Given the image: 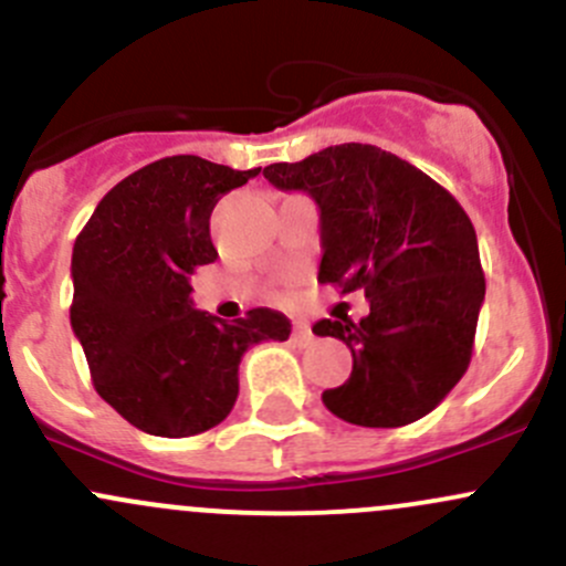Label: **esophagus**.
<instances>
[{"instance_id": "1", "label": "esophagus", "mask_w": 566, "mask_h": 566, "mask_svg": "<svg viewBox=\"0 0 566 566\" xmlns=\"http://www.w3.org/2000/svg\"><path fill=\"white\" fill-rule=\"evenodd\" d=\"M293 342L298 344V347H308V344L314 342V333L308 328V323H303V319H295L293 323Z\"/></svg>"}]
</instances>
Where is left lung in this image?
<instances>
[{
  "instance_id": "1",
  "label": "left lung",
  "mask_w": 566,
  "mask_h": 566,
  "mask_svg": "<svg viewBox=\"0 0 566 566\" xmlns=\"http://www.w3.org/2000/svg\"><path fill=\"white\" fill-rule=\"evenodd\" d=\"M263 176L317 203L319 282L368 298L360 323L319 319L312 328L353 353V374L323 392L325 407L366 428L426 418L472 360L485 298L472 219L431 176L368 143L268 165Z\"/></svg>"
}]
</instances>
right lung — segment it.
<instances>
[{
	"label": "right lung",
	"instance_id": "obj_1",
	"mask_svg": "<svg viewBox=\"0 0 566 566\" xmlns=\"http://www.w3.org/2000/svg\"><path fill=\"white\" fill-rule=\"evenodd\" d=\"M258 174L192 154L157 159L118 181L75 238L70 323L94 390L151 437L222 423L243 353L268 338L287 342L282 312L252 308L224 323L189 298L195 268L219 258L213 206Z\"/></svg>",
	"mask_w": 566,
	"mask_h": 566
}]
</instances>
